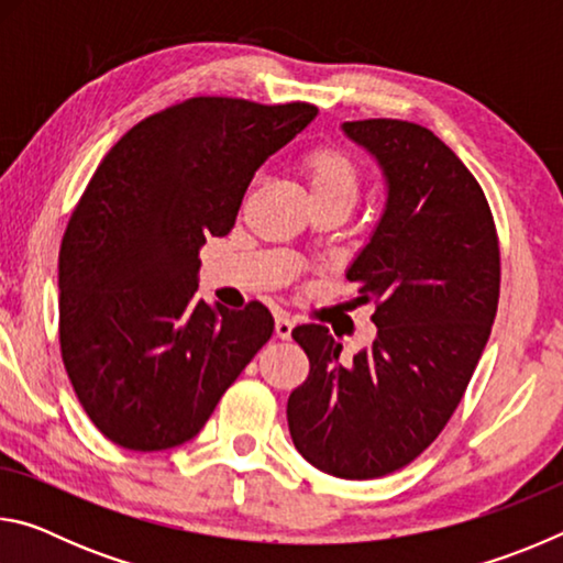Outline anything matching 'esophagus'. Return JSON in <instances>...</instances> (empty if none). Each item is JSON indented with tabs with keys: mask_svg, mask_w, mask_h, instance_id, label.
Listing matches in <instances>:
<instances>
[{
	"mask_svg": "<svg viewBox=\"0 0 563 563\" xmlns=\"http://www.w3.org/2000/svg\"><path fill=\"white\" fill-rule=\"evenodd\" d=\"M292 328H295V322L290 320V316H285V312H278V316H275V335H278L280 340H290Z\"/></svg>",
	"mask_w": 563,
	"mask_h": 563,
	"instance_id": "34e87169",
	"label": "esophagus"
}]
</instances>
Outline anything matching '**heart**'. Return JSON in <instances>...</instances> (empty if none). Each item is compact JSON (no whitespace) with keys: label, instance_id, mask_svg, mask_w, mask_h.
Wrapping results in <instances>:
<instances>
[{"label":"heart","instance_id":"1","mask_svg":"<svg viewBox=\"0 0 563 563\" xmlns=\"http://www.w3.org/2000/svg\"><path fill=\"white\" fill-rule=\"evenodd\" d=\"M302 174L308 180L312 203L342 201L352 206L360 190V166L345 151L322 146L302 156Z\"/></svg>","mask_w":563,"mask_h":563}]
</instances>
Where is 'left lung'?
<instances>
[{"mask_svg": "<svg viewBox=\"0 0 563 563\" xmlns=\"http://www.w3.org/2000/svg\"><path fill=\"white\" fill-rule=\"evenodd\" d=\"M342 131L387 186L347 268L357 302H375L377 335L342 362L325 325L292 330L310 375L288 399V427L320 472L375 479L417 460L462 402L497 316L499 241L484 190L430 129L367 119Z\"/></svg>", "mask_w": 563, "mask_h": 563, "instance_id": "8db88e82", "label": "left lung"}]
</instances>
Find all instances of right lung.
<instances>
[{
    "label": "right lung",
    "mask_w": 563,
    "mask_h": 563,
    "mask_svg": "<svg viewBox=\"0 0 563 563\" xmlns=\"http://www.w3.org/2000/svg\"><path fill=\"white\" fill-rule=\"evenodd\" d=\"M316 117L300 101L196 97L103 156L62 241L59 342L76 397L113 444L194 440L271 340L265 305L194 300L198 251L231 233L255 170Z\"/></svg>",
    "instance_id": "obj_1"
}]
</instances>
